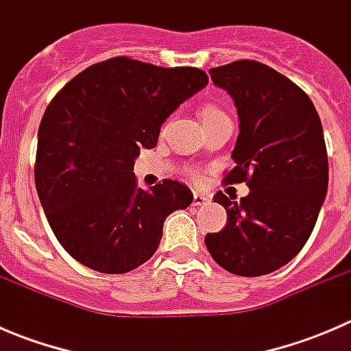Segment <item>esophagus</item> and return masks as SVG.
<instances>
[{"label": "esophagus", "mask_w": 351, "mask_h": 351, "mask_svg": "<svg viewBox=\"0 0 351 351\" xmlns=\"http://www.w3.org/2000/svg\"><path fill=\"white\" fill-rule=\"evenodd\" d=\"M210 202V197L205 195V193H200V192H195L193 193V204L195 205H205Z\"/></svg>", "instance_id": "34e87169"}]
</instances>
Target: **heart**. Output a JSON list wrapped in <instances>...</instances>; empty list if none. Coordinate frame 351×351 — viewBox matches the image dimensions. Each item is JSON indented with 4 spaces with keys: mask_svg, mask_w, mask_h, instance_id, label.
<instances>
[{
    "mask_svg": "<svg viewBox=\"0 0 351 351\" xmlns=\"http://www.w3.org/2000/svg\"><path fill=\"white\" fill-rule=\"evenodd\" d=\"M222 115H224V113H222L217 107H214V105H205V107H202L200 110L202 120H208V119H214V117H222Z\"/></svg>",
    "mask_w": 351,
    "mask_h": 351,
    "instance_id": "b5f03b06",
    "label": "heart"
}]
</instances>
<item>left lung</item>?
Masks as SVG:
<instances>
[{"instance_id":"obj_1","label":"left lung","mask_w":351,"mask_h":351,"mask_svg":"<svg viewBox=\"0 0 351 351\" xmlns=\"http://www.w3.org/2000/svg\"><path fill=\"white\" fill-rule=\"evenodd\" d=\"M210 77L238 108L226 182H246L250 193L239 202L215 193L228 224L205 236V246L224 270L260 277L289 263L316 224L328 193L323 125L311 98L270 66L236 61L210 69Z\"/></svg>"}]
</instances>
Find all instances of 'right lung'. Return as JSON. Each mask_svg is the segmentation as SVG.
<instances>
[{
	"label": "right lung",
	"mask_w": 351,
	"mask_h": 351,
	"mask_svg": "<svg viewBox=\"0 0 351 351\" xmlns=\"http://www.w3.org/2000/svg\"><path fill=\"white\" fill-rule=\"evenodd\" d=\"M207 83L197 67L113 58L77 74L49 104L38 127L35 186L74 260L100 274H127L156 253L166 217L193 195L173 180L139 189L134 162Z\"/></svg>",
	"instance_id": "add662e5"
}]
</instances>
